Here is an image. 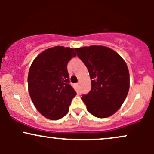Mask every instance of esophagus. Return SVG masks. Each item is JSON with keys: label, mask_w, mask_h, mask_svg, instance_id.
Returning a JSON list of instances; mask_svg holds the SVG:
<instances>
[{"label": "esophagus", "mask_w": 154, "mask_h": 154, "mask_svg": "<svg viewBox=\"0 0 154 154\" xmlns=\"http://www.w3.org/2000/svg\"><path fill=\"white\" fill-rule=\"evenodd\" d=\"M76 86H77V88H79V83H77V84H76Z\"/></svg>", "instance_id": "esophagus-1"}]
</instances>
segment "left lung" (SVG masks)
Masks as SVG:
<instances>
[{"label": "left lung", "mask_w": 154, "mask_h": 154, "mask_svg": "<svg viewBox=\"0 0 154 154\" xmlns=\"http://www.w3.org/2000/svg\"><path fill=\"white\" fill-rule=\"evenodd\" d=\"M87 66L91 91L82 95L88 111L98 118L109 117L122 106L130 88L127 63L119 54L103 45L75 48Z\"/></svg>", "instance_id": "obj_1"}]
</instances>
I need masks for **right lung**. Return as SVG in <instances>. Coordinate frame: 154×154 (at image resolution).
Returning a JSON list of instances; mask_svg holds the SVG:
<instances>
[{
	"mask_svg": "<svg viewBox=\"0 0 154 154\" xmlns=\"http://www.w3.org/2000/svg\"><path fill=\"white\" fill-rule=\"evenodd\" d=\"M75 49L55 46L43 51L32 63L28 91L35 108L47 119L57 120L68 113L76 92L69 85L67 63Z\"/></svg>",
	"mask_w": 154,
	"mask_h": 154,
	"instance_id": "add662e5",
	"label": "right lung"
}]
</instances>
